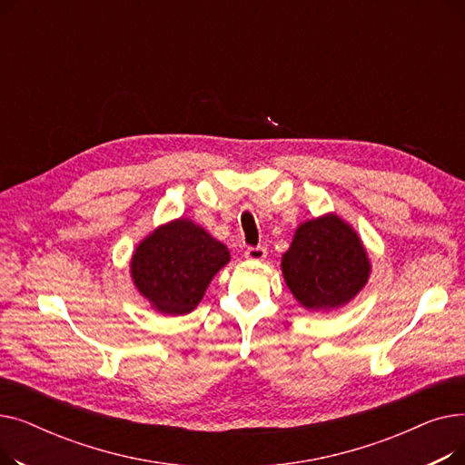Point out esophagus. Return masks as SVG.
Masks as SVG:
<instances>
[{
    "instance_id": "34e87169",
    "label": "esophagus",
    "mask_w": 465,
    "mask_h": 465,
    "mask_svg": "<svg viewBox=\"0 0 465 465\" xmlns=\"http://www.w3.org/2000/svg\"><path fill=\"white\" fill-rule=\"evenodd\" d=\"M265 256H267V249L262 247V245H258V247H249V249L245 251V258H247V260L260 262V260H263Z\"/></svg>"
}]
</instances>
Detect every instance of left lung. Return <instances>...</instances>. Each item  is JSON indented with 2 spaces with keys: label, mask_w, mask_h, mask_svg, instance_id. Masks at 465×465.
Listing matches in <instances>:
<instances>
[{
  "label": "left lung",
  "mask_w": 465,
  "mask_h": 465,
  "mask_svg": "<svg viewBox=\"0 0 465 465\" xmlns=\"http://www.w3.org/2000/svg\"><path fill=\"white\" fill-rule=\"evenodd\" d=\"M282 273L307 309L351 302L370 275V260L356 232L333 214L302 224L282 256Z\"/></svg>",
  "instance_id": "8db88e82"
}]
</instances>
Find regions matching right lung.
I'll list each match as a JSON object with an SVG mask.
<instances>
[{
  "instance_id": "right-lung-1",
  "label": "right lung",
  "mask_w": 465,
  "mask_h": 465,
  "mask_svg": "<svg viewBox=\"0 0 465 465\" xmlns=\"http://www.w3.org/2000/svg\"><path fill=\"white\" fill-rule=\"evenodd\" d=\"M228 260V249L203 228L175 220L137 247L132 275L141 294L158 311L184 314L200 303L207 284Z\"/></svg>"
}]
</instances>
